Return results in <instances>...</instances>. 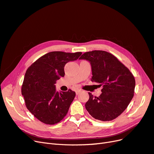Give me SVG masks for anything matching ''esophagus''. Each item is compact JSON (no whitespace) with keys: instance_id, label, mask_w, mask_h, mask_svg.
Segmentation results:
<instances>
[{"instance_id":"esophagus-1","label":"esophagus","mask_w":154,"mask_h":154,"mask_svg":"<svg viewBox=\"0 0 154 154\" xmlns=\"http://www.w3.org/2000/svg\"><path fill=\"white\" fill-rule=\"evenodd\" d=\"M82 91V90H81V89H77V90L76 91V95L80 94V93Z\"/></svg>"}]
</instances>
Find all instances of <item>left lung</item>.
Wrapping results in <instances>:
<instances>
[{
  "label": "left lung",
  "instance_id": "obj_1",
  "mask_svg": "<svg viewBox=\"0 0 154 154\" xmlns=\"http://www.w3.org/2000/svg\"><path fill=\"white\" fill-rule=\"evenodd\" d=\"M80 59L89 61L92 67L91 81L103 86L101 94L89 99L85 108L92 117L102 122L112 121L127 108L134 96V76L115 56L105 51L83 53Z\"/></svg>",
  "mask_w": 154,
  "mask_h": 154
}]
</instances>
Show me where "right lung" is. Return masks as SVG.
I'll return each instance as SVG.
<instances>
[{
	"label": "right lung",
	"instance_id": "add662e5",
	"mask_svg": "<svg viewBox=\"0 0 154 154\" xmlns=\"http://www.w3.org/2000/svg\"><path fill=\"white\" fill-rule=\"evenodd\" d=\"M82 52L53 51L43 55L27 69L22 85L27 109L41 122L54 125L62 121L76 96L75 92L56 91V81L65 75L64 67Z\"/></svg>",
	"mask_w": 154,
	"mask_h": 154
}]
</instances>
